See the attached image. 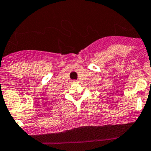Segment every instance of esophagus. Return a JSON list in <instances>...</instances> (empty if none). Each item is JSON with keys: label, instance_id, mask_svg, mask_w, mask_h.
<instances>
[{"label": "esophagus", "instance_id": "esophagus-1", "mask_svg": "<svg viewBox=\"0 0 151 151\" xmlns=\"http://www.w3.org/2000/svg\"><path fill=\"white\" fill-rule=\"evenodd\" d=\"M73 82H75V83H76V82H77V81H73Z\"/></svg>", "mask_w": 151, "mask_h": 151}]
</instances>
